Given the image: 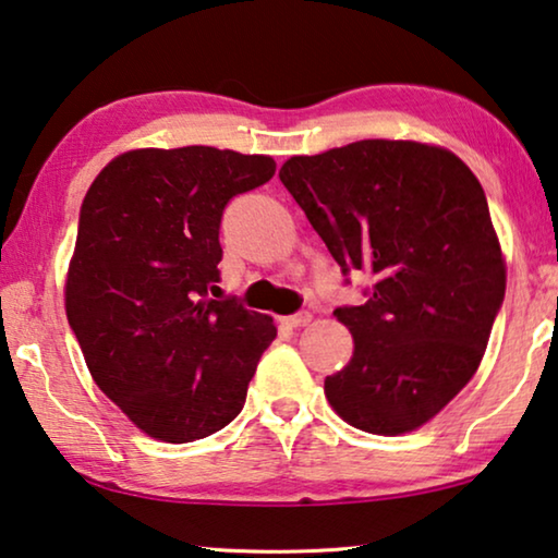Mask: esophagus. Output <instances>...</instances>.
Returning a JSON list of instances; mask_svg holds the SVG:
<instances>
[{
    "mask_svg": "<svg viewBox=\"0 0 558 558\" xmlns=\"http://www.w3.org/2000/svg\"><path fill=\"white\" fill-rule=\"evenodd\" d=\"M281 322H284L287 327H306L312 322V312L306 310H299L296 314H289V317H281Z\"/></svg>",
    "mask_w": 558,
    "mask_h": 558,
    "instance_id": "34e87169",
    "label": "esophagus"
}]
</instances>
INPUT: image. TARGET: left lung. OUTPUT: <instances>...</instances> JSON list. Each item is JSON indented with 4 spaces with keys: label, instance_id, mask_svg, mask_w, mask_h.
I'll use <instances>...</instances> for the list:
<instances>
[{
    "label": "left lung",
    "instance_id": "obj_1",
    "mask_svg": "<svg viewBox=\"0 0 558 558\" xmlns=\"http://www.w3.org/2000/svg\"><path fill=\"white\" fill-rule=\"evenodd\" d=\"M279 179L344 277L375 281L365 304L335 310L354 352L325 379L329 405L365 433L415 430L475 375L504 304L506 264L478 179L450 150L413 141L294 156Z\"/></svg>",
    "mask_w": 558,
    "mask_h": 558
}]
</instances>
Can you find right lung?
<instances>
[{
  "mask_svg": "<svg viewBox=\"0 0 558 558\" xmlns=\"http://www.w3.org/2000/svg\"><path fill=\"white\" fill-rule=\"evenodd\" d=\"M274 171L269 156L208 145L143 148L85 193L64 310L95 383L150 438L191 442L229 425L277 337L266 314L208 296L226 204Z\"/></svg>",
  "mask_w": 558,
  "mask_h": 558,
  "instance_id": "right-lung-1",
  "label": "right lung"
}]
</instances>
